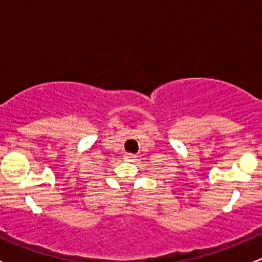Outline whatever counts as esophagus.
Returning <instances> with one entry per match:
<instances>
[{
    "label": "esophagus",
    "instance_id": "esophagus-1",
    "mask_svg": "<svg viewBox=\"0 0 262 262\" xmlns=\"http://www.w3.org/2000/svg\"><path fill=\"white\" fill-rule=\"evenodd\" d=\"M136 157L137 156L132 155V153H125V155H124V160L125 161H134L136 160Z\"/></svg>",
    "mask_w": 262,
    "mask_h": 262
}]
</instances>
